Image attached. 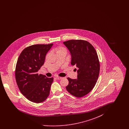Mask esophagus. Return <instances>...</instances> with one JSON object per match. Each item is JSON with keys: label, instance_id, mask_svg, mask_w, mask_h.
I'll list each match as a JSON object with an SVG mask.
<instances>
[{"label": "esophagus", "instance_id": "1", "mask_svg": "<svg viewBox=\"0 0 129 129\" xmlns=\"http://www.w3.org/2000/svg\"><path fill=\"white\" fill-rule=\"evenodd\" d=\"M56 78L57 79V80H60L62 78V77H60V76H56Z\"/></svg>", "mask_w": 129, "mask_h": 129}]
</instances>
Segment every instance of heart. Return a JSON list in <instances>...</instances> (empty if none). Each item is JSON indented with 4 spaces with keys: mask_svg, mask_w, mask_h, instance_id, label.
Instances as JSON below:
<instances>
[{
    "mask_svg": "<svg viewBox=\"0 0 129 129\" xmlns=\"http://www.w3.org/2000/svg\"><path fill=\"white\" fill-rule=\"evenodd\" d=\"M56 52H60V51H66V49L62 46H59L56 48Z\"/></svg>",
    "mask_w": 129,
    "mask_h": 129,
    "instance_id": "obj_1",
    "label": "heart"
}]
</instances>
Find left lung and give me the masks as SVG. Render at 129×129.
<instances>
[{
    "instance_id": "8db88e82",
    "label": "left lung",
    "mask_w": 129,
    "mask_h": 129,
    "mask_svg": "<svg viewBox=\"0 0 129 129\" xmlns=\"http://www.w3.org/2000/svg\"><path fill=\"white\" fill-rule=\"evenodd\" d=\"M63 43L71 54V64L78 68L77 79L67 78L69 84L66 89L73 96L83 97L92 90L98 79V56L94 47L87 41L71 40Z\"/></svg>"
}]
</instances>
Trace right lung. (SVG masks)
I'll return each instance as SVG.
<instances>
[{"label": "right lung", "mask_w": 129, "mask_h": 129, "mask_svg": "<svg viewBox=\"0 0 129 129\" xmlns=\"http://www.w3.org/2000/svg\"><path fill=\"white\" fill-rule=\"evenodd\" d=\"M53 44L28 46L18 58L15 71L16 83L21 93L33 103H42L49 96L53 77H46L38 71L43 65L46 55Z\"/></svg>", "instance_id": "1"}]
</instances>
